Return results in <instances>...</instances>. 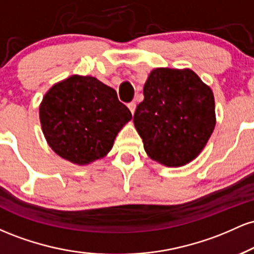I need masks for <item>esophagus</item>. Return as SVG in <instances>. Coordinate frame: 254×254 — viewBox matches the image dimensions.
<instances>
[{"mask_svg": "<svg viewBox=\"0 0 254 254\" xmlns=\"http://www.w3.org/2000/svg\"><path fill=\"white\" fill-rule=\"evenodd\" d=\"M127 107H129V110H130V112L132 113H135V110H136V104L135 103H130V104H127Z\"/></svg>", "mask_w": 254, "mask_h": 254, "instance_id": "esophagus-1", "label": "esophagus"}]
</instances>
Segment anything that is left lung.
<instances>
[{"instance_id":"obj_1","label":"left lung","mask_w":254,"mask_h":254,"mask_svg":"<svg viewBox=\"0 0 254 254\" xmlns=\"http://www.w3.org/2000/svg\"><path fill=\"white\" fill-rule=\"evenodd\" d=\"M133 124L147 155L167 167L190 164L216 125L214 93L191 69L156 68L143 87Z\"/></svg>"}]
</instances>
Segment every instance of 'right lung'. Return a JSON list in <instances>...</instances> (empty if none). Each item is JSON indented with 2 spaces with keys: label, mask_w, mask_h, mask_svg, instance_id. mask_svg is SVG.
Listing matches in <instances>:
<instances>
[{
  "label": "right lung",
  "mask_w": 254,
  "mask_h": 254,
  "mask_svg": "<svg viewBox=\"0 0 254 254\" xmlns=\"http://www.w3.org/2000/svg\"><path fill=\"white\" fill-rule=\"evenodd\" d=\"M132 115L97 77L71 75L55 83L39 105L46 142L58 156L86 166L110 153Z\"/></svg>",
  "instance_id": "obj_1"
}]
</instances>
